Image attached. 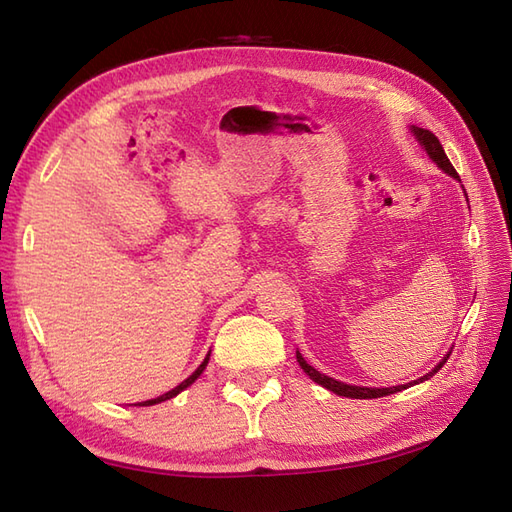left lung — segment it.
<instances>
[{
    "mask_svg": "<svg viewBox=\"0 0 512 512\" xmlns=\"http://www.w3.org/2000/svg\"><path fill=\"white\" fill-rule=\"evenodd\" d=\"M413 129V134H416V138L420 140V145L427 149V154L431 156V160L436 162V165L444 171V173H449V176H453V178H458L460 180V176H458V171L453 169V165H451V160L447 158V154H444V149H442V145H440V140L436 138V134H431L429 129H422V127H411ZM449 356L451 354H447L442 358V363L433 369V372H429L427 376L424 378H420V380H413V383H422V380H427V378H431L433 374L438 372V369L449 361ZM297 361H299V365H301V369L303 372H306L314 383H319V385H323L325 389H330V391H334V394H339V396H345V398H383V396H389V394H396V391H402V389H407L409 385H398V387H383V389H378V387H356V385H345V383H339V380H334V378H330V376H325V374H321V372H317V369H314L312 365H308L306 363V358H303L299 352H297Z\"/></svg>",
    "mask_w": 512,
    "mask_h": 512,
    "instance_id": "1",
    "label": "left lung"
}]
</instances>
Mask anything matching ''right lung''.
<instances>
[{
  "instance_id": "right-lung-1",
  "label": "right lung",
  "mask_w": 512,
  "mask_h": 512,
  "mask_svg": "<svg viewBox=\"0 0 512 512\" xmlns=\"http://www.w3.org/2000/svg\"><path fill=\"white\" fill-rule=\"evenodd\" d=\"M209 356L211 354H206V358L202 361V365L195 369V372L187 378V380H182V383L176 387V389H171V391H167V394H162V396H158V398H154V400H145V402H140V405L143 407H147V405H156V402H162V400H169V398H173V396H178L182 389H187L191 383H195V378H198L202 372H204V367H206V363H209Z\"/></svg>"
}]
</instances>
